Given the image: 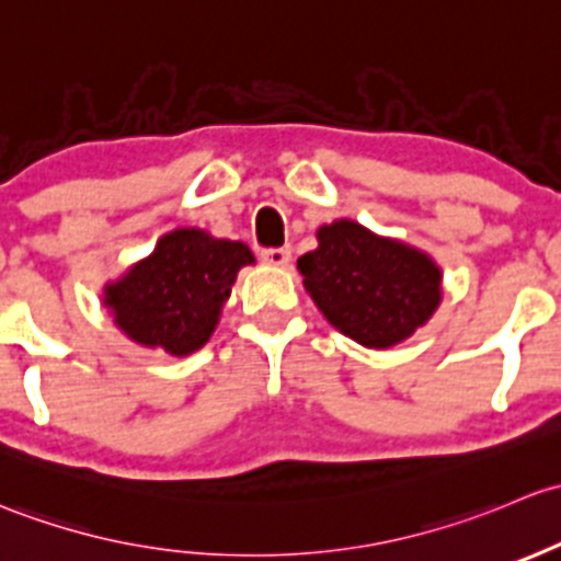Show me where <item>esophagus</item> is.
I'll return each mask as SVG.
<instances>
[{
	"instance_id": "esophagus-1",
	"label": "esophagus",
	"mask_w": 561,
	"mask_h": 561,
	"mask_svg": "<svg viewBox=\"0 0 561 561\" xmlns=\"http://www.w3.org/2000/svg\"><path fill=\"white\" fill-rule=\"evenodd\" d=\"M262 262L273 264V267H286V264L291 262V248H264Z\"/></svg>"
}]
</instances>
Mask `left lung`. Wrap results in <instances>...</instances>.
<instances>
[{"label": "left lung", "instance_id": "obj_1", "mask_svg": "<svg viewBox=\"0 0 561 561\" xmlns=\"http://www.w3.org/2000/svg\"><path fill=\"white\" fill-rule=\"evenodd\" d=\"M297 267L329 323L367 348L410 337L440 302V270L430 256L354 221L321 227L319 248Z\"/></svg>", "mask_w": 561, "mask_h": 561}]
</instances>
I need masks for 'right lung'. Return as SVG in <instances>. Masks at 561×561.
<instances>
[{
    "label": "right lung",
    "mask_w": 561,
    "mask_h": 561,
    "mask_svg": "<svg viewBox=\"0 0 561 561\" xmlns=\"http://www.w3.org/2000/svg\"><path fill=\"white\" fill-rule=\"evenodd\" d=\"M251 262V248L242 242L178 229L164 234L124 280L107 288L105 302L131 340L186 356L207 343L238 270Z\"/></svg>",
    "instance_id": "1"
}]
</instances>
